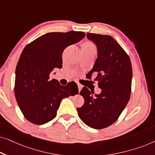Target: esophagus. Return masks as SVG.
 <instances>
[{"instance_id": "1", "label": "esophagus", "mask_w": 155, "mask_h": 155, "mask_svg": "<svg viewBox=\"0 0 155 155\" xmlns=\"http://www.w3.org/2000/svg\"><path fill=\"white\" fill-rule=\"evenodd\" d=\"M78 90H79V92H80V91H81V90H82V86L81 85V84H78Z\"/></svg>"}]
</instances>
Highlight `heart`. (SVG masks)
Returning a JSON list of instances; mask_svg holds the SVG:
<instances>
[{
  "label": "heart",
  "mask_w": 155,
  "mask_h": 155,
  "mask_svg": "<svg viewBox=\"0 0 155 155\" xmlns=\"http://www.w3.org/2000/svg\"><path fill=\"white\" fill-rule=\"evenodd\" d=\"M83 48H87V49H92V48H95V46L92 42H87L84 44Z\"/></svg>",
  "instance_id": "b5f03b06"
}]
</instances>
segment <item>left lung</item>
<instances>
[{
  "label": "left lung",
  "mask_w": 155,
  "mask_h": 155,
  "mask_svg": "<svg viewBox=\"0 0 155 155\" xmlns=\"http://www.w3.org/2000/svg\"><path fill=\"white\" fill-rule=\"evenodd\" d=\"M87 37L97 48V58L87 75L97 74L94 80L101 92L93 96L84 87L80 94L84 103L77 111L87 126L101 129L118 119L130 99L132 65L128 54L111 36L87 33Z\"/></svg>",
  "instance_id": "obj_1"
}]
</instances>
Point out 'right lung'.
I'll return each mask as SVG.
<instances>
[{
	"label": "right lung",
	"instance_id": "1",
	"mask_svg": "<svg viewBox=\"0 0 155 155\" xmlns=\"http://www.w3.org/2000/svg\"><path fill=\"white\" fill-rule=\"evenodd\" d=\"M85 37L82 31L49 32L27 44L15 70V95L25 118L42 125L56 117L63 99L78 94L77 84L61 85L49 80L54 68H62L64 49ZM73 84V86L70 84Z\"/></svg>",
	"mask_w": 155,
	"mask_h": 155
}]
</instances>
